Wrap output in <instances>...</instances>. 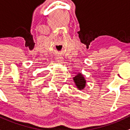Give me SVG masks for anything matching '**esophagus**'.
Wrapping results in <instances>:
<instances>
[{
  "mask_svg": "<svg viewBox=\"0 0 130 130\" xmlns=\"http://www.w3.org/2000/svg\"><path fill=\"white\" fill-rule=\"evenodd\" d=\"M56 62H57L58 64H62V63H63L62 57L60 56H56Z\"/></svg>",
  "mask_w": 130,
  "mask_h": 130,
  "instance_id": "1",
  "label": "esophagus"
}]
</instances>
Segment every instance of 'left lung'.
<instances>
[{"label": "left lung", "instance_id": "obj_1", "mask_svg": "<svg viewBox=\"0 0 130 130\" xmlns=\"http://www.w3.org/2000/svg\"><path fill=\"white\" fill-rule=\"evenodd\" d=\"M73 79H74L75 84L78 88V90H82L84 89V88L86 87V81L85 78H84V77L83 76V75L81 73L78 74L76 76L73 78Z\"/></svg>", "mask_w": 130, "mask_h": 130}]
</instances>
